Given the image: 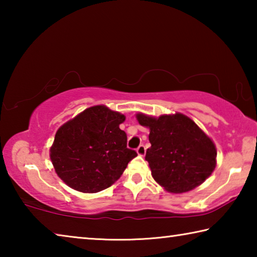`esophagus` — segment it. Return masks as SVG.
<instances>
[{
	"label": "esophagus",
	"mask_w": 257,
	"mask_h": 257,
	"mask_svg": "<svg viewBox=\"0 0 257 257\" xmlns=\"http://www.w3.org/2000/svg\"><path fill=\"white\" fill-rule=\"evenodd\" d=\"M136 152H137V154H138V155L144 156V155H145V153H146V149H145V146H144V145H139V146H138V149L136 150Z\"/></svg>",
	"instance_id": "obj_1"
}]
</instances>
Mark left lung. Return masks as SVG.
I'll use <instances>...</instances> for the list:
<instances>
[{
    "label": "left lung",
    "mask_w": 257,
    "mask_h": 257,
    "mask_svg": "<svg viewBox=\"0 0 257 257\" xmlns=\"http://www.w3.org/2000/svg\"><path fill=\"white\" fill-rule=\"evenodd\" d=\"M136 118L150 129L145 160L152 177L169 193L193 190L214 171L215 144L189 116L179 112L158 118L137 113Z\"/></svg>",
    "instance_id": "8db88e82"
}]
</instances>
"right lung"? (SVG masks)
<instances>
[{"mask_svg":"<svg viewBox=\"0 0 257 257\" xmlns=\"http://www.w3.org/2000/svg\"><path fill=\"white\" fill-rule=\"evenodd\" d=\"M122 113L105 105L86 108L58 129L50 149L56 175L80 193H98L119 179L137 153L120 129Z\"/></svg>","mask_w":257,"mask_h":257,"instance_id":"right-lung-1","label":"right lung"}]
</instances>
